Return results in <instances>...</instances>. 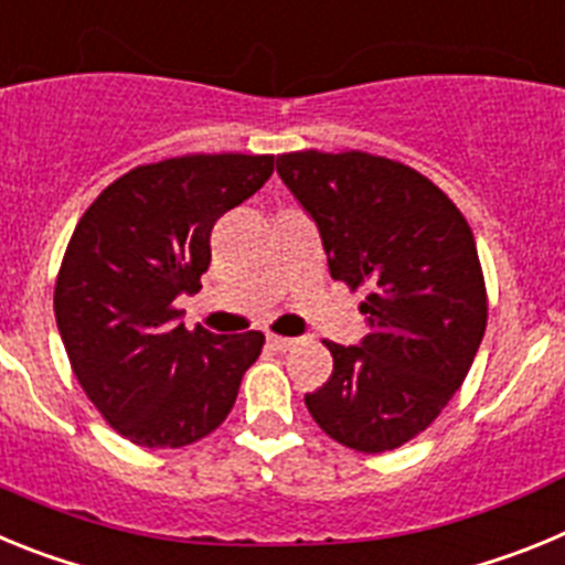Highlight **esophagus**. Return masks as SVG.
<instances>
[{"label":"esophagus","instance_id":"esophagus-1","mask_svg":"<svg viewBox=\"0 0 565 565\" xmlns=\"http://www.w3.org/2000/svg\"><path fill=\"white\" fill-rule=\"evenodd\" d=\"M294 344H297V339H291V337H277V333H268V348H274V351L286 353V351H291Z\"/></svg>","mask_w":565,"mask_h":565}]
</instances>
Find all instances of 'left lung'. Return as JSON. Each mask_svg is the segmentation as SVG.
I'll return each instance as SVG.
<instances>
[{"mask_svg": "<svg viewBox=\"0 0 565 565\" xmlns=\"http://www.w3.org/2000/svg\"><path fill=\"white\" fill-rule=\"evenodd\" d=\"M277 174L313 217L333 279L367 297L362 344L326 342L333 373L306 404L356 452L396 450L447 407L487 331L467 217L416 169L371 152H286Z\"/></svg>", "mask_w": 565, "mask_h": 565, "instance_id": "left-lung-1", "label": "left lung"}]
</instances>
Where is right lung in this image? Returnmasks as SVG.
<instances>
[{
	"label": "right lung",
	"mask_w": 565,
	"mask_h": 565,
	"mask_svg": "<svg viewBox=\"0 0 565 565\" xmlns=\"http://www.w3.org/2000/svg\"><path fill=\"white\" fill-rule=\"evenodd\" d=\"M274 172V154H183L135 167L82 214L53 311L96 411L138 447L201 441L232 413L259 331H186L174 299L201 291L214 223Z\"/></svg>",
	"instance_id": "right-lung-1"
}]
</instances>
